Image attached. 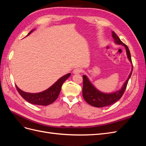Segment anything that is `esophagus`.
<instances>
[{
  "label": "esophagus",
  "mask_w": 146,
  "mask_h": 146,
  "mask_svg": "<svg viewBox=\"0 0 146 146\" xmlns=\"http://www.w3.org/2000/svg\"><path fill=\"white\" fill-rule=\"evenodd\" d=\"M82 72V69L81 68H76L74 70L73 73L75 74H78L81 73Z\"/></svg>",
  "instance_id": "34e87169"
}]
</instances>
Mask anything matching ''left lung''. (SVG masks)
I'll return each mask as SVG.
<instances>
[{
	"instance_id": "8db88e82",
	"label": "left lung",
	"mask_w": 146,
	"mask_h": 146,
	"mask_svg": "<svg viewBox=\"0 0 146 146\" xmlns=\"http://www.w3.org/2000/svg\"><path fill=\"white\" fill-rule=\"evenodd\" d=\"M112 36L116 44L119 45H122L125 47L128 58L132 63L130 52L127 45H125L124 43H123L121 41V39H119V38L117 36V35L113 31L112 32ZM132 71H133V65H132L131 72L129 74L126 81L123 83L121 89L116 92H111V93H104V92H100L98 90H97L89 80V79H88L86 76L83 75L82 94L84 99H85L88 104L98 108L107 107V106H110L116 102L117 101L121 98V97L123 94V92H124L127 86L128 82H129V79L131 76Z\"/></svg>"
}]
</instances>
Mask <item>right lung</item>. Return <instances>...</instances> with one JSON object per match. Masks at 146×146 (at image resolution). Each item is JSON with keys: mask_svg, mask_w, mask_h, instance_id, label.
Here are the masks:
<instances>
[{"mask_svg": "<svg viewBox=\"0 0 146 146\" xmlns=\"http://www.w3.org/2000/svg\"><path fill=\"white\" fill-rule=\"evenodd\" d=\"M33 30H31L27 36L29 35ZM70 76V74L69 73L61 77L47 90L41 92H38V93H29V92H24L21 90L16 85V88L19 94L23 97V98L30 104L46 106L54 102L56 99L58 98L61 89V86H62L63 83L67 80Z\"/></svg>", "mask_w": 146, "mask_h": 146, "instance_id": "add662e5", "label": "right lung"}]
</instances>
